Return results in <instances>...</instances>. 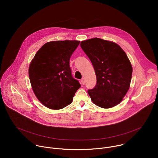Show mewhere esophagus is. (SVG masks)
Here are the masks:
<instances>
[{"mask_svg": "<svg viewBox=\"0 0 158 158\" xmlns=\"http://www.w3.org/2000/svg\"><path fill=\"white\" fill-rule=\"evenodd\" d=\"M81 84L82 85H84L85 84V80L84 78H82L81 80Z\"/></svg>", "mask_w": 158, "mask_h": 158, "instance_id": "esophagus-1", "label": "esophagus"}]
</instances>
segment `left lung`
<instances>
[{
    "label": "left lung",
    "mask_w": 158,
    "mask_h": 158,
    "mask_svg": "<svg viewBox=\"0 0 158 158\" xmlns=\"http://www.w3.org/2000/svg\"><path fill=\"white\" fill-rule=\"evenodd\" d=\"M81 47L91 61L97 82L88 90L92 101L102 108L121 102L129 90L132 73L131 64L117 44L99 38L81 42Z\"/></svg>",
    "instance_id": "1"
}]
</instances>
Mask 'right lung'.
I'll return each instance as SVG.
<instances>
[{"label":"right lung","instance_id":"1","mask_svg":"<svg viewBox=\"0 0 158 158\" xmlns=\"http://www.w3.org/2000/svg\"><path fill=\"white\" fill-rule=\"evenodd\" d=\"M77 40L45 44L31 61L29 76L33 91L45 106L60 109L73 102L79 81L72 76L70 58L79 46Z\"/></svg>","mask_w":158,"mask_h":158}]
</instances>
